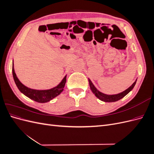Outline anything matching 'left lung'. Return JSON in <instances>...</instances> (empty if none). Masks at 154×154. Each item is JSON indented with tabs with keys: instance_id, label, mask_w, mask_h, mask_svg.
Segmentation results:
<instances>
[{
	"instance_id": "obj_1",
	"label": "left lung",
	"mask_w": 154,
	"mask_h": 154,
	"mask_svg": "<svg viewBox=\"0 0 154 154\" xmlns=\"http://www.w3.org/2000/svg\"><path fill=\"white\" fill-rule=\"evenodd\" d=\"M136 81L137 80L135 81V82L133 83V84L129 88H128L127 90H125V91L119 93V94H114V95H107V94H103V93H102L97 90V88L94 87V85H93V83H92L90 79H88V82H89V85L92 92L94 93L97 98L105 102H114L123 98V97L127 95L129 92H130L133 89V88L134 87L135 85H136Z\"/></svg>"
}]
</instances>
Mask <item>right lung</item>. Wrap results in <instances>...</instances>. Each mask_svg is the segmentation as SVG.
Wrapping results in <instances>:
<instances>
[{
  "label": "right lung",
  "instance_id": "add662e5",
  "mask_svg": "<svg viewBox=\"0 0 154 154\" xmlns=\"http://www.w3.org/2000/svg\"><path fill=\"white\" fill-rule=\"evenodd\" d=\"M12 72H13V76L14 81H15L16 85L19 91L23 93L27 97H29L30 99L34 100L38 103H46V102L49 101L52 99L54 98L55 97L58 96L60 93L63 91V88L65 87L66 83V76L63 78L62 81L60 83V84L57 87H55L53 88H51L49 90H35L31 89L28 87H26L18 80L16 74L15 72V70L13 67H13H12Z\"/></svg>",
  "mask_w": 154,
  "mask_h": 154
}]
</instances>
